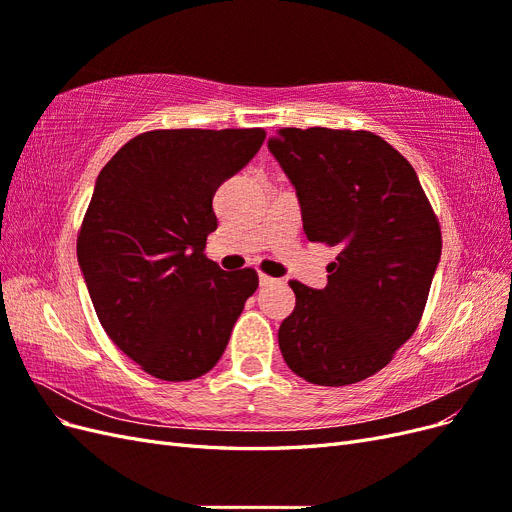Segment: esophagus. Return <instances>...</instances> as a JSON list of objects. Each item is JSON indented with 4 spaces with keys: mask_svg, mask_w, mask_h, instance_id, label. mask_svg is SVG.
Segmentation results:
<instances>
[{
    "mask_svg": "<svg viewBox=\"0 0 512 512\" xmlns=\"http://www.w3.org/2000/svg\"><path fill=\"white\" fill-rule=\"evenodd\" d=\"M258 280H260V286H271L275 280H273V277H269V275H265V273H260V277H258Z\"/></svg>",
    "mask_w": 512,
    "mask_h": 512,
    "instance_id": "34e87169",
    "label": "esophagus"
}]
</instances>
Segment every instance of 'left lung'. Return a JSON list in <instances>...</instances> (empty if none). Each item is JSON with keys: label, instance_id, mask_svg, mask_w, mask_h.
Segmentation results:
<instances>
[{"label": "left lung", "instance_id": "left-lung-1", "mask_svg": "<svg viewBox=\"0 0 512 512\" xmlns=\"http://www.w3.org/2000/svg\"><path fill=\"white\" fill-rule=\"evenodd\" d=\"M269 151L297 190L307 239L339 250L322 290L290 282L282 356L312 384L361 382L421 322L442 254L438 218L412 164L371 132L284 128Z\"/></svg>", "mask_w": 512, "mask_h": 512}]
</instances>
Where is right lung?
<instances>
[{"label":"right lung","instance_id":"right-lung-1","mask_svg":"<svg viewBox=\"0 0 512 512\" xmlns=\"http://www.w3.org/2000/svg\"><path fill=\"white\" fill-rule=\"evenodd\" d=\"M267 132L151 130L100 170L76 256L106 335L153 378L194 380L220 361L258 273L205 256L213 194Z\"/></svg>","mask_w":512,"mask_h":512}]
</instances>
